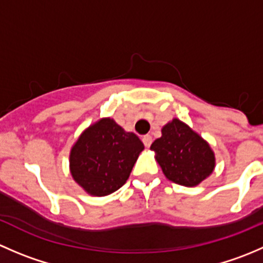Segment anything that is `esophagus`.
Wrapping results in <instances>:
<instances>
[{"mask_svg":"<svg viewBox=\"0 0 263 263\" xmlns=\"http://www.w3.org/2000/svg\"><path fill=\"white\" fill-rule=\"evenodd\" d=\"M142 142H144V145L146 147H150L151 142H153V137L150 136V135H145L144 137H142Z\"/></svg>","mask_w":263,"mask_h":263,"instance_id":"obj_1","label":"esophagus"}]
</instances>
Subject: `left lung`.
Masks as SVG:
<instances>
[{
  "label": "left lung",
  "mask_w": 263,
  "mask_h": 263,
  "mask_svg": "<svg viewBox=\"0 0 263 263\" xmlns=\"http://www.w3.org/2000/svg\"><path fill=\"white\" fill-rule=\"evenodd\" d=\"M151 150L166 178L177 184L193 187L214 171L215 156L208 142L177 118L163 127Z\"/></svg>",
  "instance_id": "8db88e82"
}]
</instances>
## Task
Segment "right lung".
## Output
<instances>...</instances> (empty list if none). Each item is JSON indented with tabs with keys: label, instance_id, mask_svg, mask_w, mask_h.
Returning a JSON list of instances; mask_svg holds the SVG:
<instances>
[{
	"label": "right lung",
	"instance_id": "1",
	"mask_svg": "<svg viewBox=\"0 0 263 263\" xmlns=\"http://www.w3.org/2000/svg\"><path fill=\"white\" fill-rule=\"evenodd\" d=\"M142 150L144 144L136 135L126 132L113 119H100L73 145L71 174L90 195H110L128 179Z\"/></svg>",
	"mask_w": 263,
	"mask_h": 263
}]
</instances>
